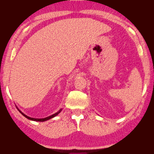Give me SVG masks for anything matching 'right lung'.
Instances as JSON below:
<instances>
[{"mask_svg": "<svg viewBox=\"0 0 154 154\" xmlns=\"http://www.w3.org/2000/svg\"><path fill=\"white\" fill-rule=\"evenodd\" d=\"M17 109H18L19 112H20L21 114H22L23 116H25V117L26 118V119H29V120H32V121H35V122H45V121H47V120H48V119H52V118H54V117H55V116H57L58 114H59V113L61 112V110H62V109H61L59 111H57V112H56V113H55V114H53V115L48 116V117H45V118H42V119H36V118H32V117H29V116H26V114H24V113L22 112V111H21L20 110H19V109H18V108H17Z\"/></svg>", "mask_w": 154, "mask_h": 154, "instance_id": "1", "label": "right lung"}]
</instances>
